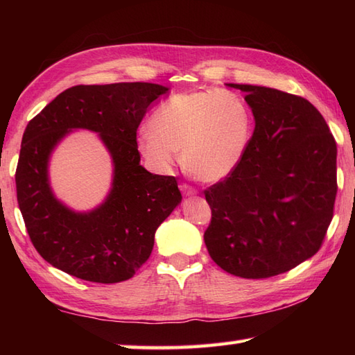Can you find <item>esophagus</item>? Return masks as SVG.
<instances>
[{
	"label": "esophagus",
	"instance_id": "1",
	"mask_svg": "<svg viewBox=\"0 0 355 355\" xmlns=\"http://www.w3.org/2000/svg\"><path fill=\"white\" fill-rule=\"evenodd\" d=\"M180 189H182L183 195H186V197H191V195H197V189H195V187H192L191 184L182 183V184H180Z\"/></svg>",
	"mask_w": 355,
	"mask_h": 355
}]
</instances>
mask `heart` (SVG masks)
Returning a JSON list of instances; mask_svg holds the SVG:
<instances>
[{
	"label": "heart",
	"mask_w": 355,
	"mask_h": 355,
	"mask_svg": "<svg viewBox=\"0 0 355 355\" xmlns=\"http://www.w3.org/2000/svg\"><path fill=\"white\" fill-rule=\"evenodd\" d=\"M253 135V112L244 97L224 88L180 93L163 102L150 128L137 135V149L157 172L178 160L201 182H220L235 171Z\"/></svg>",
	"instance_id": "heart-1"
}]
</instances>
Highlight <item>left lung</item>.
Returning a JSON list of instances; mask_svg holds the SVG:
<instances>
[{
    "mask_svg": "<svg viewBox=\"0 0 355 355\" xmlns=\"http://www.w3.org/2000/svg\"><path fill=\"white\" fill-rule=\"evenodd\" d=\"M229 87L245 93L254 131L238 168L205 191L212 210L205 243L227 273L266 279L297 267L322 247L334 214L337 145L304 97Z\"/></svg>",
    "mask_w": 355,
    "mask_h": 355,
    "instance_id": "obj_1",
    "label": "left lung"
}]
</instances>
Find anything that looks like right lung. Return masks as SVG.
Instances as JSON below:
<instances>
[{
  "label": "right lung",
  "instance_id": "add662e5",
  "mask_svg": "<svg viewBox=\"0 0 355 355\" xmlns=\"http://www.w3.org/2000/svg\"><path fill=\"white\" fill-rule=\"evenodd\" d=\"M169 88L148 82L76 85L30 120L15 173L30 241L53 267L97 284H116L148 261L154 235L182 201L177 178L140 166L137 128L148 107ZM100 132L115 164L107 200L88 214L58 202L48 183L51 150L71 129Z\"/></svg>",
  "mask_w": 355,
  "mask_h": 355
}]
</instances>
